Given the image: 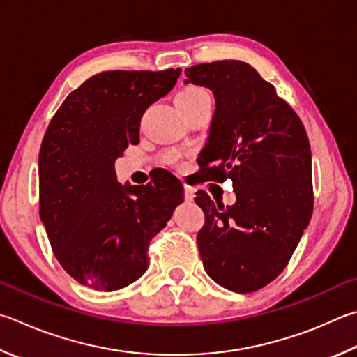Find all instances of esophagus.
<instances>
[{
  "instance_id": "34e87169",
  "label": "esophagus",
  "mask_w": 357,
  "mask_h": 357,
  "mask_svg": "<svg viewBox=\"0 0 357 357\" xmlns=\"http://www.w3.org/2000/svg\"><path fill=\"white\" fill-rule=\"evenodd\" d=\"M184 197H185V201L187 203H190V201H193V190L190 189V187H185V190H184Z\"/></svg>"
}]
</instances>
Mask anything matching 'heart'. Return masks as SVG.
Segmentation results:
<instances>
[{"mask_svg":"<svg viewBox=\"0 0 357 357\" xmlns=\"http://www.w3.org/2000/svg\"><path fill=\"white\" fill-rule=\"evenodd\" d=\"M206 98H211L209 93L206 92L204 89L201 87H187L184 90H181V92L176 95V106L178 107H189L197 105L201 100H206Z\"/></svg>","mask_w":357,"mask_h":357,"instance_id":"obj_1","label":"heart"}]
</instances>
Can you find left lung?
<instances>
[{
  "mask_svg": "<svg viewBox=\"0 0 357 357\" xmlns=\"http://www.w3.org/2000/svg\"><path fill=\"white\" fill-rule=\"evenodd\" d=\"M185 84L212 90L209 137L199 156L207 179L229 178L236 203L197 192L206 222L197 242L206 273L250 294L286 268L312 217V156L300 116L242 61L185 68Z\"/></svg>",
  "mask_w": 357,
  "mask_h": 357,
  "instance_id": "8db88e82",
  "label": "left lung"
}]
</instances>
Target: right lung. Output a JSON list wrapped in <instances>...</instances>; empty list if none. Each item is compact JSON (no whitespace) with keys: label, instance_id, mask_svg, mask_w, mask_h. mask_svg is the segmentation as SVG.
Returning a JSON list of instances; mask_svg holds the SVG:
<instances>
[{"label":"right lung","instance_id":"add662e5","mask_svg":"<svg viewBox=\"0 0 357 357\" xmlns=\"http://www.w3.org/2000/svg\"><path fill=\"white\" fill-rule=\"evenodd\" d=\"M181 68L112 70L71 92L38 154L40 220L62 268L82 286L114 291L148 268V245L184 201L170 173L121 185L115 160L139 144L142 115L174 87Z\"/></svg>","mask_w":357,"mask_h":357}]
</instances>
